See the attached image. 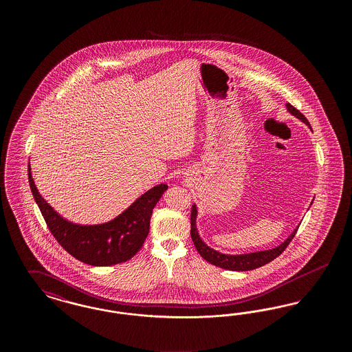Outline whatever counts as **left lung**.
I'll return each mask as SVG.
<instances>
[{"mask_svg":"<svg viewBox=\"0 0 352 352\" xmlns=\"http://www.w3.org/2000/svg\"><path fill=\"white\" fill-rule=\"evenodd\" d=\"M286 108L287 111L300 118L302 122H305L307 126H310L309 121L302 115L298 109H296L292 104L286 102ZM197 217H198V208L194 204L191 208V239L194 241V245L197 248V251L199 252L201 257L208 261L210 264L219 267V268L227 269V270H253V269L260 268L265 264L270 263L272 260H274L276 257H278L285 248L289 245V243L292 241V239L296 236V232L298 230V227L287 236V239L284 243H281L278 247L267 250V251L252 252V253H243V254H224L220 252L212 250L211 247H208L199 236L198 228H197Z\"/></svg>","mask_w":352,"mask_h":352,"instance_id":"left-lung-1","label":"left lung"}]
</instances>
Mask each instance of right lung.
<instances>
[{"instance_id": "obj_1", "label": "right lung", "mask_w": 352, "mask_h": 352, "mask_svg": "<svg viewBox=\"0 0 352 352\" xmlns=\"http://www.w3.org/2000/svg\"><path fill=\"white\" fill-rule=\"evenodd\" d=\"M28 171L34 199L51 234L71 256L94 267L125 263L141 250L149 234L153 208L168 190V184H157L111 221L83 226L60 217L39 194L32 177L30 162Z\"/></svg>"}]
</instances>
